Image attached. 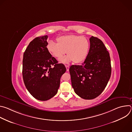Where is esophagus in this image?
Wrapping results in <instances>:
<instances>
[{"instance_id": "esophagus-1", "label": "esophagus", "mask_w": 132, "mask_h": 132, "mask_svg": "<svg viewBox=\"0 0 132 132\" xmlns=\"http://www.w3.org/2000/svg\"><path fill=\"white\" fill-rule=\"evenodd\" d=\"M65 67H66V68L67 71H68V70H69V66H68V65H65Z\"/></svg>"}]
</instances>
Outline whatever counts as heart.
I'll return each mask as SVG.
<instances>
[{"mask_svg":"<svg viewBox=\"0 0 132 132\" xmlns=\"http://www.w3.org/2000/svg\"><path fill=\"white\" fill-rule=\"evenodd\" d=\"M57 42H50L47 48L50 53L58 60L64 57L66 52L68 55L62 61L63 63L73 61L77 64L86 59L90 45L85 37L76 35H64L58 37Z\"/></svg>","mask_w":132,"mask_h":132,"instance_id":"obj_1","label":"heart"}]
</instances>
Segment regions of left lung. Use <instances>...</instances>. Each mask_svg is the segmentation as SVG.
Listing matches in <instances>:
<instances>
[{
    "mask_svg": "<svg viewBox=\"0 0 132 132\" xmlns=\"http://www.w3.org/2000/svg\"><path fill=\"white\" fill-rule=\"evenodd\" d=\"M90 49L81 65L69 68L72 87L77 95L86 100L99 96L106 87L111 74L110 54L102 41L92 36Z\"/></svg>",
    "mask_w": 132,
    "mask_h": 132,
    "instance_id": "8db88e82",
    "label": "left lung"
}]
</instances>
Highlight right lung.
I'll return each instance as SVG.
<instances>
[{
	"label": "right lung",
	"mask_w": 132,
	"mask_h": 132,
	"mask_svg": "<svg viewBox=\"0 0 132 132\" xmlns=\"http://www.w3.org/2000/svg\"><path fill=\"white\" fill-rule=\"evenodd\" d=\"M48 36L37 37L26 48L22 76L26 87L36 99L46 101L57 93L60 79L66 68L52 57L47 45Z\"/></svg>",
	"instance_id": "add662e5"
}]
</instances>
